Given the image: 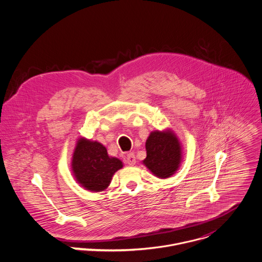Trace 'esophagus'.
Returning a JSON list of instances; mask_svg holds the SVG:
<instances>
[{
  "label": "esophagus",
  "mask_w": 262,
  "mask_h": 262,
  "mask_svg": "<svg viewBox=\"0 0 262 262\" xmlns=\"http://www.w3.org/2000/svg\"><path fill=\"white\" fill-rule=\"evenodd\" d=\"M125 160H126V163L128 164V165H135L136 164V156H135V154L134 153H128L127 155H126V158H125Z\"/></svg>",
  "instance_id": "1"
}]
</instances>
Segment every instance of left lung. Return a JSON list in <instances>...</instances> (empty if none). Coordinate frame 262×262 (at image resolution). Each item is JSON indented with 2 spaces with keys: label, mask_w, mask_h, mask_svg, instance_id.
<instances>
[{
  "label": "left lung",
  "mask_w": 262,
  "mask_h": 262,
  "mask_svg": "<svg viewBox=\"0 0 262 262\" xmlns=\"http://www.w3.org/2000/svg\"><path fill=\"white\" fill-rule=\"evenodd\" d=\"M147 157L143 164L157 178L167 179L179 169L182 162V147L171 130L152 132L146 141Z\"/></svg>",
  "instance_id": "obj_1"
}]
</instances>
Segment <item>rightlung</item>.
<instances>
[{"mask_svg": "<svg viewBox=\"0 0 262 262\" xmlns=\"http://www.w3.org/2000/svg\"><path fill=\"white\" fill-rule=\"evenodd\" d=\"M122 162L110 157L106 148L99 142L78 139L71 161L72 173L86 190L102 192L108 188L113 174L122 168Z\"/></svg>", "mask_w": 262, "mask_h": 262, "instance_id": "right-lung-1", "label": "right lung"}]
</instances>
